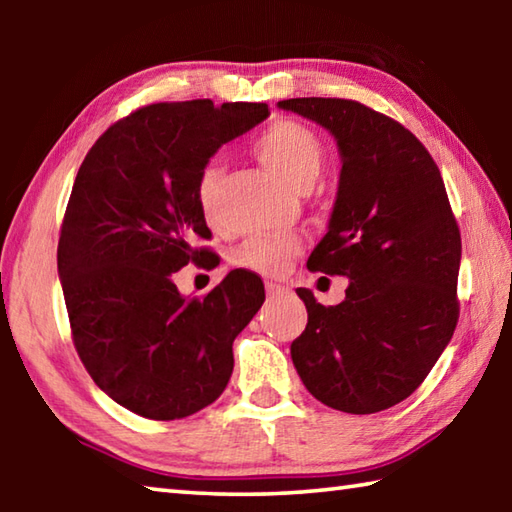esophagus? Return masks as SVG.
Masks as SVG:
<instances>
[{
    "label": "esophagus",
    "mask_w": 512,
    "mask_h": 512,
    "mask_svg": "<svg viewBox=\"0 0 512 512\" xmlns=\"http://www.w3.org/2000/svg\"><path fill=\"white\" fill-rule=\"evenodd\" d=\"M287 289L282 287V284H275V282H266V293L268 296H280V293H284Z\"/></svg>",
    "instance_id": "34e87169"
}]
</instances>
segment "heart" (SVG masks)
<instances>
[{
	"label": "heart",
	"instance_id": "heart-1",
	"mask_svg": "<svg viewBox=\"0 0 512 512\" xmlns=\"http://www.w3.org/2000/svg\"><path fill=\"white\" fill-rule=\"evenodd\" d=\"M255 153L277 178L296 189H309L318 178L325 162V146L311 128L291 119H280L266 128L255 140ZM221 171L210 164L198 178V203L212 216L216 192H219ZM300 250V241L293 235H262L250 237L241 244L232 262L259 275H280L287 271L291 257Z\"/></svg>",
	"mask_w": 512,
	"mask_h": 512
}]
</instances>
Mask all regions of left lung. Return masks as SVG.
I'll use <instances>...</instances> for the list:
<instances>
[{
    "mask_svg": "<svg viewBox=\"0 0 512 512\" xmlns=\"http://www.w3.org/2000/svg\"><path fill=\"white\" fill-rule=\"evenodd\" d=\"M277 108L316 121L339 146L336 201L307 266L350 280L334 307L298 289L307 327L291 343L293 366L336 411L391 409L456 329L461 232L445 183L418 137L359 101L307 97Z\"/></svg>",
    "mask_w": 512,
    "mask_h": 512,
    "instance_id": "8db88e82",
    "label": "left lung"
}]
</instances>
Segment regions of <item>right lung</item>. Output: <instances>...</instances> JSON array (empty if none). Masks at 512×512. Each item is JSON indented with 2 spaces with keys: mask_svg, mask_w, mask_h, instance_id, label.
<instances>
[{
  "mask_svg": "<svg viewBox=\"0 0 512 512\" xmlns=\"http://www.w3.org/2000/svg\"><path fill=\"white\" fill-rule=\"evenodd\" d=\"M271 115L266 103H153L103 133L76 173L58 275L76 352L103 393L149 420H180L228 386L232 341L264 302L235 268L205 298L173 273L212 232L198 178L223 144Z\"/></svg>",
  "mask_w": 512,
  "mask_h": 512,
  "instance_id": "obj_1",
  "label": "right lung"
}]
</instances>
